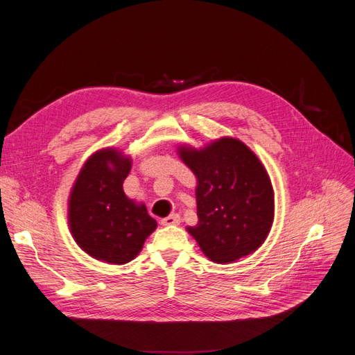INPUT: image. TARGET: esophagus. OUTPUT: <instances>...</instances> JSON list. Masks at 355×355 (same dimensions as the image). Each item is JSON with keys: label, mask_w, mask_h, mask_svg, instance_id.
<instances>
[{"label": "esophagus", "mask_w": 355, "mask_h": 355, "mask_svg": "<svg viewBox=\"0 0 355 355\" xmlns=\"http://www.w3.org/2000/svg\"><path fill=\"white\" fill-rule=\"evenodd\" d=\"M179 223H180V216L178 213L170 214V216L161 219V225H164V227H171V225H179Z\"/></svg>", "instance_id": "obj_1"}]
</instances>
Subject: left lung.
<instances>
[{
  "instance_id": "1",
  "label": "left lung",
  "mask_w": 355,
  "mask_h": 355,
  "mask_svg": "<svg viewBox=\"0 0 355 355\" xmlns=\"http://www.w3.org/2000/svg\"><path fill=\"white\" fill-rule=\"evenodd\" d=\"M178 153L197 178L198 223L187 230L202 253L231 263L259 249L272 227L274 189L256 154L234 137Z\"/></svg>"
}]
</instances>
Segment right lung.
Wrapping results in <instances>:
<instances>
[{
  "mask_svg": "<svg viewBox=\"0 0 355 355\" xmlns=\"http://www.w3.org/2000/svg\"><path fill=\"white\" fill-rule=\"evenodd\" d=\"M132 159L114 148L94 153L83 166L69 196L68 220L81 249L102 262L133 261L157 228L145 204L124 194Z\"/></svg>",
  "mask_w": 355,
  "mask_h": 355,
  "instance_id": "add662e5",
  "label": "right lung"
}]
</instances>
